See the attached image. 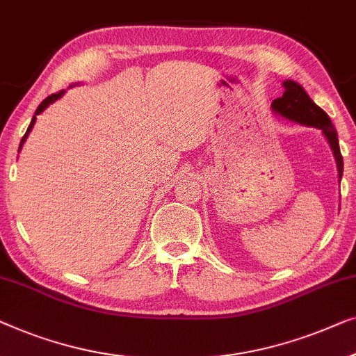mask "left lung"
Returning a JSON list of instances; mask_svg holds the SVG:
<instances>
[{
    "mask_svg": "<svg viewBox=\"0 0 356 356\" xmlns=\"http://www.w3.org/2000/svg\"><path fill=\"white\" fill-rule=\"evenodd\" d=\"M284 95L280 98H276L271 103L273 111L279 114L280 118L289 119V121L302 124V126L316 127L324 134V137L329 142V147L332 149L335 163H337L339 180L342 179L343 172V159L340 154L337 132L330 122V119L312 98L305 92L303 87L293 80H285L282 83Z\"/></svg>",
    "mask_w": 356,
    "mask_h": 356,
    "instance_id": "obj_1",
    "label": "left lung"
}]
</instances>
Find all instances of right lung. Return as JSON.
<instances>
[{
  "instance_id": "obj_1",
  "label": "right lung",
  "mask_w": 356,
  "mask_h": 356,
  "mask_svg": "<svg viewBox=\"0 0 356 356\" xmlns=\"http://www.w3.org/2000/svg\"><path fill=\"white\" fill-rule=\"evenodd\" d=\"M64 92H66V90H61V92H58V93H53V95H49V97H47L43 99L42 103H40V106L37 108V111H35V114H33V118H32V121H30V126H29V129H27V132H26V135H24L22 137V140H21V145H19V152H21V148H22V145H24V142H26V138H27V135L30 134V130H32V127H33V124H35V121H37V116L38 114H42L44 109H47L49 104L51 103H54L56 102V99H59L64 95Z\"/></svg>"
}]
</instances>
